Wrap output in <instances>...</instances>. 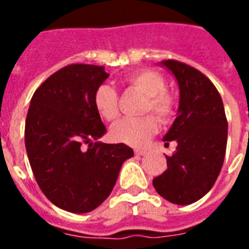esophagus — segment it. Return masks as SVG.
Listing matches in <instances>:
<instances>
[{
	"label": "esophagus",
	"instance_id": "esophagus-1",
	"mask_svg": "<svg viewBox=\"0 0 249 249\" xmlns=\"http://www.w3.org/2000/svg\"><path fill=\"white\" fill-rule=\"evenodd\" d=\"M144 153H145V152L141 151V149H135V155H136V156H142Z\"/></svg>",
	"mask_w": 249,
	"mask_h": 249
}]
</instances>
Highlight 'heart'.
Segmentation results:
<instances>
[{
  "label": "heart",
  "instance_id": "1",
  "mask_svg": "<svg viewBox=\"0 0 249 249\" xmlns=\"http://www.w3.org/2000/svg\"><path fill=\"white\" fill-rule=\"evenodd\" d=\"M125 85L145 96L142 112L151 110L157 119L167 123L175 110V97L165 90V78L159 71H139L125 78ZM93 104L97 113L107 121H112L119 114L117 93L109 85L97 88L93 96ZM157 132L156 120L148 116L142 119H123L112 125L110 137L117 142L132 146H141Z\"/></svg>",
  "mask_w": 249,
  "mask_h": 249
}]
</instances>
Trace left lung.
Instances as JSON below:
<instances>
[{"mask_svg": "<svg viewBox=\"0 0 249 249\" xmlns=\"http://www.w3.org/2000/svg\"><path fill=\"white\" fill-rule=\"evenodd\" d=\"M159 65L171 71L178 84V117L162 141H176L167 171L153 178L157 193L178 205H188L205 196L219 176L228 123L217 89L201 71L183 62L165 60Z\"/></svg>", "mask_w": 249, "mask_h": 249, "instance_id": "8db88e82", "label": "left lung"}]
</instances>
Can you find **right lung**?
Returning <instances> with one entry per match:
<instances>
[{
	"label": "right lung",
	"mask_w": 249,
	"mask_h": 249,
	"mask_svg": "<svg viewBox=\"0 0 249 249\" xmlns=\"http://www.w3.org/2000/svg\"><path fill=\"white\" fill-rule=\"evenodd\" d=\"M109 77L104 66L73 64L53 73L30 100L25 146L36 181L58 208L88 213L103 204L133 149L104 144L107 128L93 96ZM82 143H89L84 150Z\"/></svg>",
	"instance_id": "add662e5"
}]
</instances>
